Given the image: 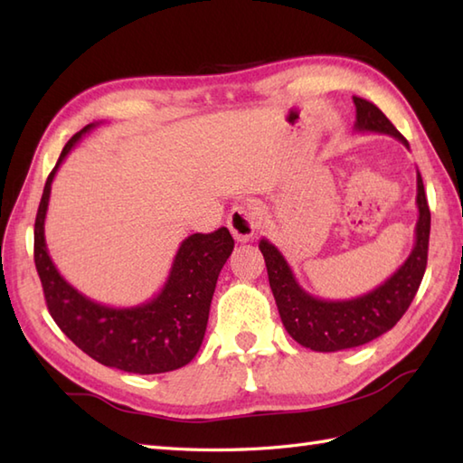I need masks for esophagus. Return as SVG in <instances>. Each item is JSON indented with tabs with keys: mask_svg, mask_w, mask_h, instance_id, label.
Returning a JSON list of instances; mask_svg holds the SVG:
<instances>
[{
	"mask_svg": "<svg viewBox=\"0 0 463 463\" xmlns=\"http://www.w3.org/2000/svg\"><path fill=\"white\" fill-rule=\"evenodd\" d=\"M226 224H229V231L232 232L234 239L239 242H247L254 237V232L259 229V213L249 203L237 204L232 206V211L229 213Z\"/></svg>",
	"mask_w": 463,
	"mask_h": 463,
	"instance_id": "34e87169",
	"label": "esophagus"
}]
</instances>
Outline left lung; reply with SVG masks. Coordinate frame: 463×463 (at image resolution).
Here are the masks:
<instances>
[{
  "label": "left lung",
  "mask_w": 463,
  "mask_h": 463,
  "mask_svg": "<svg viewBox=\"0 0 463 463\" xmlns=\"http://www.w3.org/2000/svg\"><path fill=\"white\" fill-rule=\"evenodd\" d=\"M356 105V131H372L396 137L408 146L390 119L376 105L354 97ZM418 222L416 242L406 262L380 284L378 288L352 300H322L312 297L294 279L287 259L272 242L262 239L259 249L267 262L269 282L277 300L280 320L290 336L304 348L317 352H338L362 346L396 326L414 300L424 279L430 242V206L424 183L418 173Z\"/></svg>",
  "instance_id": "obj_1"
}]
</instances>
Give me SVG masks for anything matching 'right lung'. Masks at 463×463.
<instances>
[{
    "label": "right lung",
    "mask_w": 463,
    "mask_h": 463,
    "mask_svg": "<svg viewBox=\"0 0 463 463\" xmlns=\"http://www.w3.org/2000/svg\"><path fill=\"white\" fill-rule=\"evenodd\" d=\"M95 123L83 127L63 146L49 173L33 231V259L49 314L65 336L103 366L131 373H161L183 368L199 352L221 269L234 241L226 226L191 234L181 242L165 287L155 298L131 308H113L87 298L69 284L49 257L45 214L53 176L69 151Z\"/></svg>",
    "instance_id": "right-lung-1"
}]
</instances>
